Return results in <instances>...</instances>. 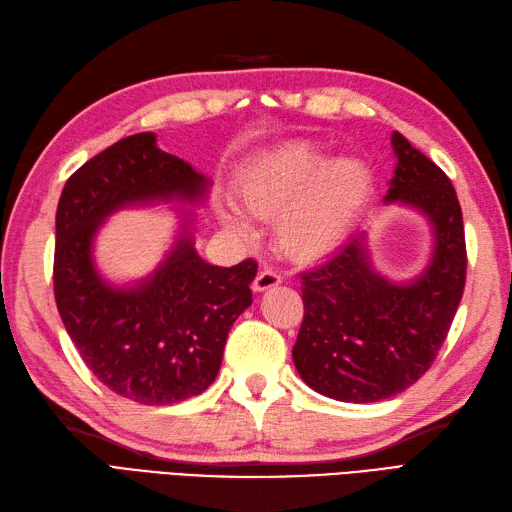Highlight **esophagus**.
I'll return each mask as SVG.
<instances>
[{"label": "esophagus", "instance_id": "34e87169", "mask_svg": "<svg viewBox=\"0 0 512 512\" xmlns=\"http://www.w3.org/2000/svg\"><path fill=\"white\" fill-rule=\"evenodd\" d=\"M279 283H281L279 272L272 270V268H264V270L257 272V277L253 281V290L264 292L268 288H275V285H279Z\"/></svg>", "mask_w": 512, "mask_h": 512}]
</instances>
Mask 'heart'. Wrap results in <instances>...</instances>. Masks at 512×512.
I'll list each match as a JSON object with an SVG mask.
<instances>
[{"label":"heart","mask_w":512,"mask_h":512,"mask_svg":"<svg viewBox=\"0 0 512 512\" xmlns=\"http://www.w3.org/2000/svg\"><path fill=\"white\" fill-rule=\"evenodd\" d=\"M371 192L368 172L355 161L329 163L312 141H290L268 150L244 183V200L257 216H277L279 240L292 255L314 257L329 251L347 233ZM224 222L251 233L242 211L227 209Z\"/></svg>","instance_id":"1"}]
</instances>
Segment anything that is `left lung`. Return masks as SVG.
I'll list each match as a JSON object with an SVG mask.
<instances>
[{"label": "left lung", "instance_id": "1", "mask_svg": "<svg viewBox=\"0 0 512 512\" xmlns=\"http://www.w3.org/2000/svg\"><path fill=\"white\" fill-rule=\"evenodd\" d=\"M392 150L397 168L386 202L430 218L434 255L417 281L395 285L368 264L360 233L301 275L294 366L307 386L338 401H382L419 382L465 292L467 244L454 185L403 135L392 133Z\"/></svg>", "mask_w": 512, "mask_h": 512}]
</instances>
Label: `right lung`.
Returning a JSON list of instances; mask_svg holds the SVG:
<instances>
[{"mask_svg": "<svg viewBox=\"0 0 512 512\" xmlns=\"http://www.w3.org/2000/svg\"><path fill=\"white\" fill-rule=\"evenodd\" d=\"M209 181L137 133L67 178L56 209L54 299L82 362L115 395L168 406L216 379L235 318L253 303L257 261L220 268L183 235L137 288H111L93 268L91 244L109 213L146 200H200Z\"/></svg>", "mask_w": 512, "mask_h": 512, "instance_id": "add662e5", "label": "right lung"}]
</instances>
